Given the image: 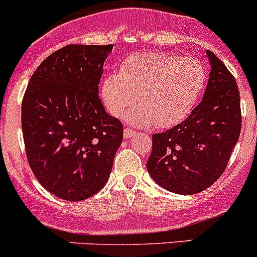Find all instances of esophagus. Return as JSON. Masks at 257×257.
I'll list each match as a JSON object with an SVG mask.
<instances>
[{
	"instance_id": "1",
	"label": "esophagus",
	"mask_w": 257,
	"mask_h": 257,
	"mask_svg": "<svg viewBox=\"0 0 257 257\" xmlns=\"http://www.w3.org/2000/svg\"><path fill=\"white\" fill-rule=\"evenodd\" d=\"M136 134H137V132L133 131V129H125V131H124V138L125 139L133 138Z\"/></svg>"
}]
</instances>
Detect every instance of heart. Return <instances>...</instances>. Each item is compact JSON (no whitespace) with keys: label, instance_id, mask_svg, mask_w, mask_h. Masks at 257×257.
<instances>
[{"label":"heart","instance_id":"obj_1","mask_svg":"<svg viewBox=\"0 0 257 257\" xmlns=\"http://www.w3.org/2000/svg\"><path fill=\"white\" fill-rule=\"evenodd\" d=\"M206 82L205 67L194 58L169 53H136L124 59L119 73L102 82V98L114 116L126 114L133 125L157 124L169 128L180 123L198 102Z\"/></svg>","mask_w":257,"mask_h":257}]
</instances>
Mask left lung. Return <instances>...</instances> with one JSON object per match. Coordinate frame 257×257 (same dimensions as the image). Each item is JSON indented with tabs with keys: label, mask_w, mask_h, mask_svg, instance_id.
Returning <instances> with one entry per match:
<instances>
[{
	"label": "left lung",
	"mask_w": 257,
	"mask_h": 257,
	"mask_svg": "<svg viewBox=\"0 0 257 257\" xmlns=\"http://www.w3.org/2000/svg\"><path fill=\"white\" fill-rule=\"evenodd\" d=\"M204 97L190 115L163 133L153 134L147 169L165 190L193 195L211 186L224 173L241 131L236 80L212 52Z\"/></svg>",
	"instance_id": "left-lung-1"
}]
</instances>
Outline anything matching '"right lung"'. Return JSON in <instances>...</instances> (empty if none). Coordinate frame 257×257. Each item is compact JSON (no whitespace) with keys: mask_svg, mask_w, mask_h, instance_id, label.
<instances>
[{"mask_svg":"<svg viewBox=\"0 0 257 257\" xmlns=\"http://www.w3.org/2000/svg\"><path fill=\"white\" fill-rule=\"evenodd\" d=\"M113 46L69 45L53 52L28 82L22 133L41 185L63 200L80 201L107 184L123 126L98 95Z\"/></svg>","mask_w":257,"mask_h":257,"instance_id":"add662e5","label":"right lung"}]
</instances>
